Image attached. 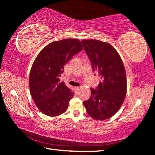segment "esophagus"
Instances as JSON below:
<instances>
[{
  "label": "esophagus",
  "mask_w": 155,
  "mask_h": 155,
  "mask_svg": "<svg viewBox=\"0 0 155 155\" xmlns=\"http://www.w3.org/2000/svg\"><path fill=\"white\" fill-rule=\"evenodd\" d=\"M74 90H75V91L76 92H78V91H79V90H80V87H74Z\"/></svg>",
  "instance_id": "esophagus-1"
}]
</instances>
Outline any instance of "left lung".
Returning <instances> with one entry per match:
<instances>
[{
	"instance_id": "8db88e82",
	"label": "left lung",
	"mask_w": 155,
	"mask_h": 155,
	"mask_svg": "<svg viewBox=\"0 0 155 155\" xmlns=\"http://www.w3.org/2000/svg\"><path fill=\"white\" fill-rule=\"evenodd\" d=\"M85 51L93 71L101 81L83 104L88 115L96 120H104L118 111L127 94V82L124 64L118 52L111 44L96 40H83Z\"/></svg>"
}]
</instances>
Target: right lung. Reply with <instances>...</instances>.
Returning <instances> with one entry per match:
<instances>
[{"mask_svg": "<svg viewBox=\"0 0 155 155\" xmlns=\"http://www.w3.org/2000/svg\"><path fill=\"white\" fill-rule=\"evenodd\" d=\"M83 50L78 39L52 41L41 50L34 61L29 75L32 98L42 114L58 116L68 109L74 93L60 82L64 65Z\"/></svg>", "mask_w": 155, "mask_h": 155, "instance_id": "right-lung-1", "label": "right lung"}]
</instances>
